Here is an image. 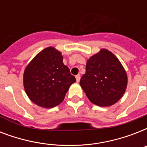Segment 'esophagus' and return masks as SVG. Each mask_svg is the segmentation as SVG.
Masks as SVG:
<instances>
[{
    "label": "esophagus",
    "mask_w": 147,
    "mask_h": 147,
    "mask_svg": "<svg viewBox=\"0 0 147 147\" xmlns=\"http://www.w3.org/2000/svg\"><path fill=\"white\" fill-rule=\"evenodd\" d=\"M76 82H79V81H80V78H81L80 76H79V75H78V76H76Z\"/></svg>",
    "instance_id": "34e87169"
}]
</instances>
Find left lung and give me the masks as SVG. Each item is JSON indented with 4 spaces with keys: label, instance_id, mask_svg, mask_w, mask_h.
<instances>
[{
    "label": "left lung",
    "instance_id": "1",
    "mask_svg": "<svg viewBox=\"0 0 147 147\" xmlns=\"http://www.w3.org/2000/svg\"><path fill=\"white\" fill-rule=\"evenodd\" d=\"M127 85L126 71L118 59L105 49L89 58L80 85L90 101L100 107L117 102Z\"/></svg>",
    "mask_w": 147,
    "mask_h": 147
}]
</instances>
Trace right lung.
Masks as SVG:
<instances>
[{
  "mask_svg": "<svg viewBox=\"0 0 147 147\" xmlns=\"http://www.w3.org/2000/svg\"><path fill=\"white\" fill-rule=\"evenodd\" d=\"M75 76L62 62V53L48 47L38 53L24 73V86L27 96L40 107L51 108L59 105Z\"/></svg>",
  "mask_w": 147,
  "mask_h": 147,
  "instance_id": "obj_1",
  "label": "right lung"
}]
</instances>
